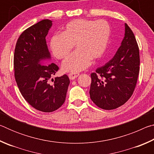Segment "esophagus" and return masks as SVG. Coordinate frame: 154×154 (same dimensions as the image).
I'll use <instances>...</instances> for the list:
<instances>
[{"instance_id": "34e87169", "label": "esophagus", "mask_w": 154, "mask_h": 154, "mask_svg": "<svg viewBox=\"0 0 154 154\" xmlns=\"http://www.w3.org/2000/svg\"><path fill=\"white\" fill-rule=\"evenodd\" d=\"M79 73L77 72H70L69 74V77L70 79H75V78H77L78 76H79Z\"/></svg>"}]
</instances>
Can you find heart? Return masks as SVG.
Listing matches in <instances>:
<instances>
[{
  "instance_id": "heart-1",
  "label": "heart",
  "mask_w": 154,
  "mask_h": 154,
  "mask_svg": "<svg viewBox=\"0 0 154 154\" xmlns=\"http://www.w3.org/2000/svg\"><path fill=\"white\" fill-rule=\"evenodd\" d=\"M110 32L105 20H72L62 28L60 35L51 36V50L57 59L62 60L66 58L74 45L76 51L65 60L62 69L67 72L81 71L89 66L91 60H96L103 56Z\"/></svg>"
}]
</instances>
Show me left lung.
Wrapping results in <instances>:
<instances>
[{
    "instance_id": "8db88e82",
    "label": "left lung",
    "mask_w": 154,
    "mask_h": 154,
    "mask_svg": "<svg viewBox=\"0 0 154 154\" xmlns=\"http://www.w3.org/2000/svg\"><path fill=\"white\" fill-rule=\"evenodd\" d=\"M139 65V49L136 38L125 24L124 38L116 55L91 74V100L105 110L123 105L131 97L136 87Z\"/></svg>"
}]
</instances>
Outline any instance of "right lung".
<instances>
[{
	"label": "right lung",
	"mask_w": 154,
	"mask_h": 154,
	"mask_svg": "<svg viewBox=\"0 0 154 154\" xmlns=\"http://www.w3.org/2000/svg\"><path fill=\"white\" fill-rule=\"evenodd\" d=\"M52 22L43 20L28 28L21 34L15 45L14 65L15 78L23 97L40 111L57 110L66 99L69 77L64 75L50 79L59 67L46 63L50 58L45 37Z\"/></svg>",
	"instance_id": "add662e5"
}]
</instances>
